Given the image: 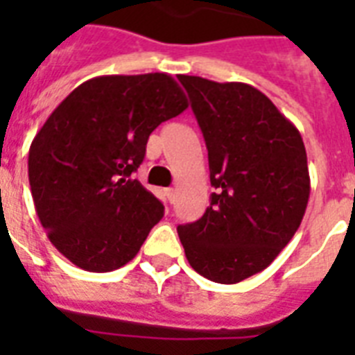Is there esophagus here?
<instances>
[{
    "label": "esophagus",
    "instance_id": "34e87169",
    "mask_svg": "<svg viewBox=\"0 0 355 355\" xmlns=\"http://www.w3.org/2000/svg\"><path fill=\"white\" fill-rule=\"evenodd\" d=\"M166 197H167V200H169V202H173V199H175V189L167 188L166 189Z\"/></svg>",
    "mask_w": 355,
    "mask_h": 355
}]
</instances>
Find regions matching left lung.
<instances>
[{
  "mask_svg": "<svg viewBox=\"0 0 355 355\" xmlns=\"http://www.w3.org/2000/svg\"><path fill=\"white\" fill-rule=\"evenodd\" d=\"M205 136L216 188L199 221L177 228L189 265L217 284L267 269L302 223L309 199L302 136L245 83L178 75Z\"/></svg>",
  "mask_w": 355,
  "mask_h": 355,
  "instance_id": "obj_1",
  "label": "left lung"
}]
</instances>
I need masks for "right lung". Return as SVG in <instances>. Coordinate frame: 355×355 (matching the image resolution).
I'll use <instances>...</instances> for the list:
<instances>
[{"label":"right lung","instance_id":"right-lung-1","mask_svg":"<svg viewBox=\"0 0 355 355\" xmlns=\"http://www.w3.org/2000/svg\"><path fill=\"white\" fill-rule=\"evenodd\" d=\"M188 108L167 73L101 75L77 86L29 149L36 216L53 247L90 272L138 254L164 205L134 180L150 132Z\"/></svg>","mask_w":355,"mask_h":355}]
</instances>
